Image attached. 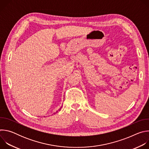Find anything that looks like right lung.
<instances>
[{"instance_id": "1", "label": "right lung", "mask_w": 149, "mask_h": 149, "mask_svg": "<svg viewBox=\"0 0 149 149\" xmlns=\"http://www.w3.org/2000/svg\"><path fill=\"white\" fill-rule=\"evenodd\" d=\"M60 109H59V110H60ZM57 112H58V111H57Z\"/></svg>"}]
</instances>
